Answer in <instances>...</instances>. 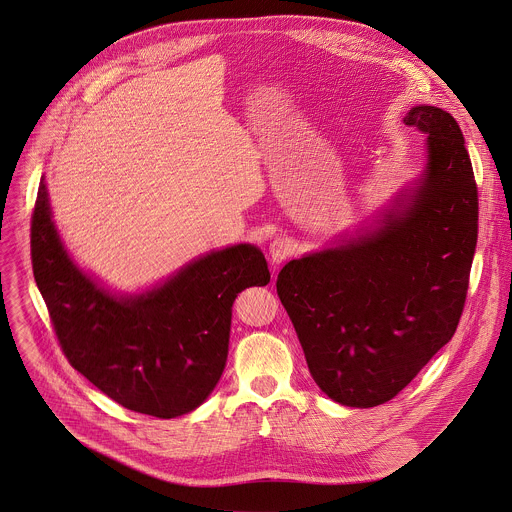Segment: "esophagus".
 Here are the masks:
<instances>
[{"mask_svg": "<svg viewBox=\"0 0 512 512\" xmlns=\"http://www.w3.org/2000/svg\"><path fill=\"white\" fill-rule=\"evenodd\" d=\"M291 253H293V245L285 237H275L269 245V257L273 265L283 263Z\"/></svg>", "mask_w": 512, "mask_h": 512, "instance_id": "esophagus-1", "label": "esophagus"}]
</instances>
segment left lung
I'll use <instances>...</instances> for the list:
<instances>
[{
    "label": "left lung",
    "mask_w": 512,
    "mask_h": 512,
    "mask_svg": "<svg viewBox=\"0 0 512 512\" xmlns=\"http://www.w3.org/2000/svg\"><path fill=\"white\" fill-rule=\"evenodd\" d=\"M425 163L375 219L289 261L277 293L319 389L345 407L397 397L457 331L479 231V195L451 113L415 105Z\"/></svg>",
    "instance_id": "8db88e82"
}]
</instances>
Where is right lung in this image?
<instances>
[{
	"instance_id": "obj_1",
	"label": "right lung",
	"mask_w": 512,
	"mask_h": 512,
	"mask_svg": "<svg viewBox=\"0 0 512 512\" xmlns=\"http://www.w3.org/2000/svg\"><path fill=\"white\" fill-rule=\"evenodd\" d=\"M31 263L71 367L121 407L175 419L217 387L229 353L231 307L271 275L251 243L213 249L139 293H115L83 271L55 227L41 177Z\"/></svg>"
}]
</instances>
